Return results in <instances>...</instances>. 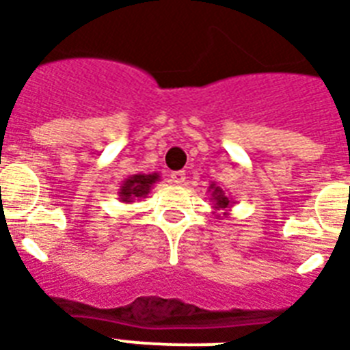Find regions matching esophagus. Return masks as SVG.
<instances>
[{
  "label": "esophagus",
  "instance_id": "1",
  "mask_svg": "<svg viewBox=\"0 0 350 350\" xmlns=\"http://www.w3.org/2000/svg\"><path fill=\"white\" fill-rule=\"evenodd\" d=\"M185 172L183 170H176V172H172L170 174V181L174 183V185H181V183H185Z\"/></svg>",
  "mask_w": 350,
  "mask_h": 350
}]
</instances>
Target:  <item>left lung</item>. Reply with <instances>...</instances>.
<instances>
[{"label":"left lung","instance_id":"left-lung-1","mask_svg":"<svg viewBox=\"0 0 350 350\" xmlns=\"http://www.w3.org/2000/svg\"><path fill=\"white\" fill-rule=\"evenodd\" d=\"M208 192H211V200H213V208L214 214L218 210H224V213L221 215H216V218H229V211L232 207V198H229V194H225V191L216 183H211L208 187Z\"/></svg>","mask_w":350,"mask_h":350}]
</instances>
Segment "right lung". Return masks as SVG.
<instances>
[{
  "label": "right lung",
  "mask_w": 350,
  "mask_h": 350,
  "mask_svg": "<svg viewBox=\"0 0 350 350\" xmlns=\"http://www.w3.org/2000/svg\"><path fill=\"white\" fill-rule=\"evenodd\" d=\"M159 181L158 172H152V174H132L129 178H125V181L121 183L120 192V202L123 203H132L134 200H142L150 192L152 185Z\"/></svg>",
  "instance_id": "right-lung-1"
}]
</instances>
